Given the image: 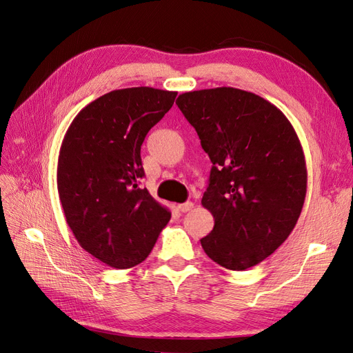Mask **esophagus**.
<instances>
[{
	"label": "esophagus",
	"instance_id": "obj_1",
	"mask_svg": "<svg viewBox=\"0 0 353 353\" xmlns=\"http://www.w3.org/2000/svg\"><path fill=\"white\" fill-rule=\"evenodd\" d=\"M194 208V203L193 201H185V203H181V205H178V209L181 210V212H190L191 209Z\"/></svg>",
	"mask_w": 353,
	"mask_h": 353
}]
</instances>
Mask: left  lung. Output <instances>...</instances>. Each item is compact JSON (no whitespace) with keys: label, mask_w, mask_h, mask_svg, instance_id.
Returning <instances> with one entry per match:
<instances>
[{"label":"left lung","mask_w":353,"mask_h":353,"mask_svg":"<svg viewBox=\"0 0 353 353\" xmlns=\"http://www.w3.org/2000/svg\"><path fill=\"white\" fill-rule=\"evenodd\" d=\"M179 110L212 162L201 205L215 219L200 240L209 258L244 271L290 236L306 196V162L284 113L253 92L221 87L181 94Z\"/></svg>","instance_id":"obj_1"}]
</instances>
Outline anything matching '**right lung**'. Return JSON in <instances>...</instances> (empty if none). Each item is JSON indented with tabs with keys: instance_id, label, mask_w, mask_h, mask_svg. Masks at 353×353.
I'll return each instance as SVG.
<instances>
[{
	"instance_id": "obj_1",
	"label": "right lung",
	"mask_w": 353,
	"mask_h": 353,
	"mask_svg": "<svg viewBox=\"0 0 353 353\" xmlns=\"http://www.w3.org/2000/svg\"><path fill=\"white\" fill-rule=\"evenodd\" d=\"M175 97L150 87L110 91L85 105L63 138L57 190L66 222L81 248L112 268L141 263L170 219L138 183L141 144Z\"/></svg>"
}]
</instances>
